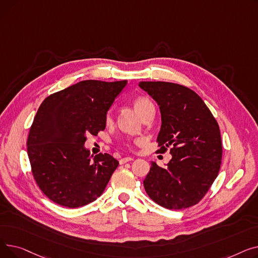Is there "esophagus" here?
Returning a JSON list of instances; mask_svg holds the SVG:
<instances>
[{"mask_svg": "<svg viewBox=\"0 0 258 258\" xmlns=\"http://www.w3.org/2000/svg\"><path fill=\"white\" fill-rule=\"evenodd\" d=\"M134 159L132 158V157H125V158H122L119 162H120V164H124V163H126V162H130V161H133Z\"/></svg>", "mask_w": 258, "mask_h": 258, "instance_id": "obj_1", "label": "esophagus"}]
</instances>
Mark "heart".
<instances>
[{
	"mask_svg": "<svg viewBox=\"0 0 258 258\" xmlns=\"http://www.w3.org/2000/svg\"><path fill=\"white\" fill-rule=\"evenodd\" d=\"M133 107L135 112H136L141 118L148 112L150 110H153L154 105L152 103V101L146 98V97H138L134 100L133 102ZM111 121V116L107 115L106 117V122Z\"/></svg>",
	"mask_w": 258,
	"mask_h": 258,
	"instance_id": "b5f03b06",
	"label": "heart"
}]
</instances>
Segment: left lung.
<instances>
[{
  "label": "left lung",
  "instance_id": "8db88e82",
  "mask_svg": "<svg viewBox=\"0 0 258 258\" xmlns=\"http://www.w3.org/2000/svg\"><path fill=\"white\" fill-rule=\"evenodd\" d=\"M139 87L157 102L161 128L160 152L170 150L171 160L160 167L152 161L143 181L153 201L168 209L196 205L218 177L222 140L218 122L199 95L165 81H140Z\"/></svg>",
  "mask_w": 258,
  "mask_h": 258
}]
</instances>
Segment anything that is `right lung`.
<instances>
[{"label": "right lung", "instance_id": "right-lung-1", "mask_svg": "<svg viewBox=\"0 0 258 258\" xmlns=\"http://www.w3.org/2000/svg\"><path fill=\"white\" fill-rule=\"evenodd\" d=\"M127 80H83L48 96L31 125L27 153L38 187L58 205L76 208L99 198L119 162L108 154L93 158L87 135H97Z\"/></svg>", "mask_w": 258, "mask_h": 258}]
</instances>
